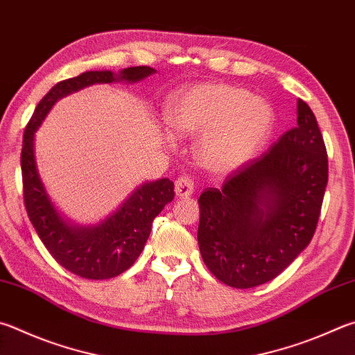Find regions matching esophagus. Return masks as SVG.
<instances>
[{
	"instance_id": "obj_1",
	"label": "esophagus",
	"mask_w": 355,
	"mask_h": 355,
	"mask_svg": "<svg viewBox=\"0 0 355 355\" xmlns=\"http://www.w3.org/2000/svg\"><path fill=\"white\" fill-rule=\"evenodd\" d=\"M194 194V183L188 177H182L175 182V196L178 198H188Z\"/></svg>"
}]
</instances>
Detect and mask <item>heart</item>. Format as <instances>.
Returning <instances> with one entry per match:
<instances>
[{
  "mask_svg": "<svg viewBox=\"0 0 355 355\" xmlns=\"http://www.w3.org/2000/svg\"><path fill=\"white\" fill-rule=\"evenodd\" d=\"M169 127L198 137L196 159L212 175H230L261 152L275 128L273 107L248 89L228 83H203L178 93L167 113ZM169 144L171 130L164 132Z\"/></svg>",
  "mask_w": 355,
  "mask_h": 355,
  "instance_id": "obj_1",
  "label": "heart"
}]
</instances>
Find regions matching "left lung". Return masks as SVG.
Listing matches in <instances>:
<instances>
[{
	"label": "left lung",
	"instance_id": "8db88e82",
	"mask_svg": "<svg viewBox=\"0 0 355 355\" xmlns=\"http://www.w3.org/2000/svg\"><path fill=\"white\" fill-rule=\"evenodd\" d=\"M298 125L261 158L198 198V248L223 284L251 288L276 278L311 243L327 186V155L315 114L296 102Z\"/></svg>",
	"mask_w": 355,
	"mask_h": 355
}]
</instances>
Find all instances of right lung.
Returning <instances> with one entry per match:
<instances>
[{
    "instance_id": "right-lung-1",
    "label": "right lung",
    "mask_w": 355,
    "mask_h": 355,
    "mask_svg": "<svg viewBox=\"0 0 355 355\" xmlns=\"http://www.w3.org/2000/svg\"><path fill=\"white\" fill-rule=\"evenodd\" d=\"M155 73L157 69L150 67H132L118 73L110 69L88 71L62 80L38 102L26 127L21 173L29 220L51 256L68 272L85 279L114 278L133 266L149 239L153 218L175 196L173 183L169 178L146 182L104 220L89 225L76 223L57 208L40 177L35 158V132L65 96L94 83H137Z\"/></svg>"
}]
</instances>
